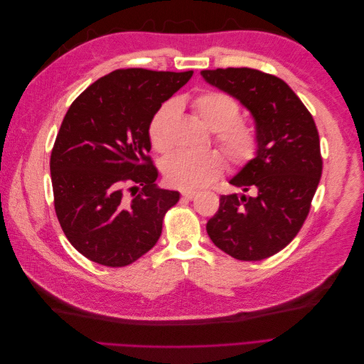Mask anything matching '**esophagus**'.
Returning <instances> with one entry per match:
<instances>
[{"instance_id": "34e87169", "label": "esophagus", "mask_w": 364, "mask_h": 364, "mask_svg": "<svg viewBox=\"0 0 364 364\" xmlns=\"http://www.w3.org/2000/svg\"><path fill=\"white\" fill-rule=\"evenodd\" d=\"M196 196H197L196 191H182V199L185 200H193Z\"/></svg>"}]
</instances>
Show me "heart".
<instances>
[{"label":"heart","instance_id":"b5f03b06","mask_svg":"<svg viewBox=\"0 0 364 364\" xmlns=\"http://www.w3.org/2000/svg\"><path fill=\"white\" fill-rule=\"evenodd\" d=\"M178 111V105L167 102L150 119L149 139L155 151L171 150V126ZM191 111L205 127L214 132L215 142L234 167H245L257 158L259 134L255 126L240 118L241 107L232 95L222 91H205L193 98ZM225 167V156L218 150L203 153L179 150L164 161L162 171L167 182L176 188L199 190L214 182Z\"/></svg>","mask_w":364,"mask_h":364}]
</instances>
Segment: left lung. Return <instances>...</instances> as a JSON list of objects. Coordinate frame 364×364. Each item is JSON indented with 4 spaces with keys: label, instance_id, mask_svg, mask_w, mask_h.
<instances>
[{
    "label": "left lung",
    "instance_id": "obj_1",
    "mask_svg": "<svg viewBox=\"0 0 364 364\" xmlns=\"http://www.w3.org/2000/svg\"><path fill=\"white\" fill-rule=\"evenodd\" d=\"M255 118L259 151L230 183L255 196H220L208 220L213 243L240 261L278 253L299 232L322 176L318 132L310 111L279 77L253 68L202 71Z\"/></svg>",
    "mask_w": 364,
    "mask_h": 364
}]
</instances>
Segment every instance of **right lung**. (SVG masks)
I'll use <instances>...</instances> for the list:
<instances>
[{
    "instance_id": "add662e5",
    "label": "right lung",
    "mask_w": 364,
    "mask_h": 364,
    "mask_svg": "<svg viewBox=\"0 0 364 364\" xmlns=\"http://www.w3.org/2000/svg\"><path fill=\"white\" fill-rule=\"evenodd\" d=\"M193 71L115 70L75 98L51 150L54 211L83 257L124 267L147 253L179 193L156 185L149 124Z\"/></svg>"
}]
</instances>
